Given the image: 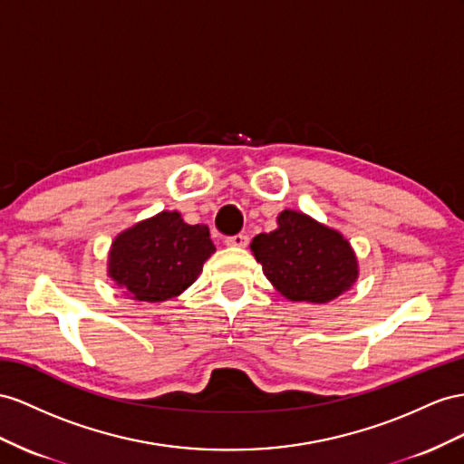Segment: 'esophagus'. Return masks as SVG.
I'll use <instances>...</instances> for the list:
<instances>
[{"mask_svg":"<svg viewBox=\"0 0 464 464\" xmlns=\"http://www.w3.org/2000/svg\"><path fill=\"white\" fill-rule=\"evenodd\" d=\"M246 243H248V237L243 235V233L231 235V237H227V239H225V245H227V246H237V248L246 246Z\"/></svg>","mask_w":464,"mask_h":464,"instance_id":"1","label":"esophagus"}]
</instances>
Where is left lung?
<instances>
[{
	"label": "left lung",
	"mask_w": 464,
	"mask_h": 464,
	"mask_svg": "<svg viewBox=\"0 0 464 464\" xmlns=\"http://www.w3.org/2000/svg\"><path fill=\"white\" fill-rule=\"evenodd\" d=\"M265 276L290 302L327 304L359 278L351 243L302 211L284 209L278 227L251 243Z\"/></svg>",
	"instance_id": "8db88e82"
}]
</instances>
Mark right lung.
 Wrapping results in <instances>:
<instances>
[{"label":"right lung","instance_id":"right-lung-1","mask_svg":"<svg viewBox=\"0 0 464 464\" xmlns=\"http://www.w3.org/2000/svg\"><path fill=\"white\" fill-rule=\"evenodd\" d=\"M216 253L208 225H188L178 211H160L115 237L108 275L139 302H164L192 286Z\"/></svg>","mask_w":464,"mask_h":464}]
</instances>
